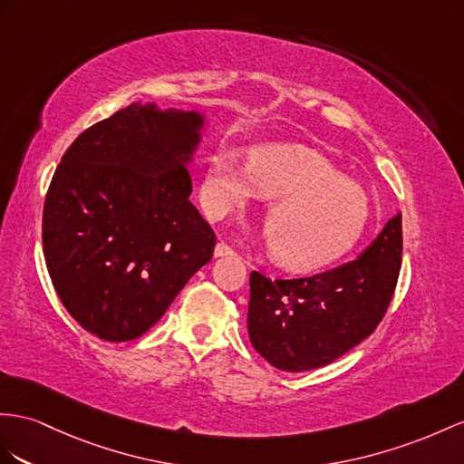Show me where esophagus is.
I'll return each mask as SVG.
<instances>
[{
	"label": "esophagus",
	"mask_w": 464,
	"mask_h": 464,
	"mask_svg": "<svg viewBox=\"0 0 464 464\" xmlns=\"http://www.w3.org/2000/svg\"><path fill=\"white\" fill-rule=\"evenodd\" d=\"M227 255H235L233 248L227 243H218L216 245V256H227Z\"/></svg>",
	"instance_id": "obj_1"
}]
</instances>
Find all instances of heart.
Segmentation results:
<instances>
[{
    "mask_svg": "<svg viewBox=\"0 0 464 464\" xmlns=\"http://www.w3.org/2000/svg\"><path fill=\"white\" fill-rule=\"evenodd\" d=\"M258 196L272 199L266 211L272 256L298 272L335 263L361 239L371 219L364 188L310 149L258 147L246 164L231 149L209 154L199 188L209 219L243 211Z\"/></svg>",
    "mask_w": 464,
    "mask_h": 464,
    "instance_id": "b5f03b06",
    "label": "heart"
}]
</instances>
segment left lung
Returning <instances> with one entry per match:
<instances>
[{"label": "left lung", "instance_id": "1", "mask_svg": "<svg viewBox=\"0 0 464 464\" xmlns=\"http://www.w3.org/2000/svg\"><path fill=\"white\" fill-rule=\"evenodd\" d=\"M401 266L398 211L359 258L314 276L251 272L246 327L260 356L286 372L337 361L382 322Z\"/></svg>", "mask_w": 464, "mask_h": 464}]
</instances>
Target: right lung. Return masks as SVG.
<instances>
[{
  "label": "right lung",
  "mask_w": 464,
  "mask_h": 464,
  "mask_svg": "<svg viewBox=\"0 0 464 464\" xmlns=\"http://www.w3.org/2000/svg\"><path fill=\"white\" fill-rule=\"evenodd\" d=\"M196 111L133 103L68 147L44 198L43 253L76 322L103 341L137 339L209 263L216 233L189 201Z\"/></svg>",
  "instance_id": "right-lung-1"
}]
</instances>
